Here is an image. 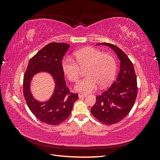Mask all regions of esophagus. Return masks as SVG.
I'll list each match as a JSON object with an SVG mask.
<instances>
[{
    "mask_svg": "<svg viewBox=\"0 0 160 160\" xmlns=\"http://www.w3.org/2000/svg\"><path fill=\"white\" fill-rule=\"evenodd\" d=\"M86 97H87L86 95H81V94H79V99L84 98H86Z\"/></svg>",
    "mask_w": 160,
    "mask_h": 160,
    "instance_id": "34e87169",
    "label": "esophagus"
}]
</instances>
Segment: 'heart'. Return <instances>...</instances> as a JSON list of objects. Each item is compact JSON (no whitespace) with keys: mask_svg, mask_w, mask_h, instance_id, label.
<instances>
[{"mask_svg":"<svg viewBox=\"0 0 160 160\" xmlns=\"http://www.w3.org/2000/svg\"><path fill=\"white\" fill-rule=\"evenodd\" d=\"M74 59L67 57L62 61L64 74L71 81H77L79 77L80 67L86 66L87 75L75 85V90L83 94H88L98 89L99 85L105 87L113 80L116 71L114 58L102 53L93 47H85L74 52Z\"/></svg>","mask_w":160,"mask_h":160,"instance_id":"b5f03b06","label":"heart"}]
</instances>
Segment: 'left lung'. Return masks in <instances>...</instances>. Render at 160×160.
<instances>
[{
  "mask_svg": "<svg viewBox=\"0 0 160 160\" xmlns=\"http://www.w3.org/2000/svg\"><path fill=\"white\" fill-rule=\"evenodd\" d=\"M97 45L108 46L120 61L117 78L108 90L96 97L95 104L91 109L95 118L109 125L122 121L132 109L138 94L137 78L132 61L119 47L108 42Z\"/></svg>",
  "mask_w": 160,
  "mask_h": 160,
  "instance_id": "obj_1",
  "label": "left lung"
}]
</instances>
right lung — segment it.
<instances>
[{"instance_id":"1","label":"right lung","mask_w":160,"mask_h":160,"mask_svg":"<svg viewBox=\"0 0 160 160\" xmlns=\"http://www.w3.org/2000/svg\"><path fill=\"white\" fill-rule=\"evenodd\" d=\"M70 45L63 42H51L32 57L24 75L23 95L31 112L41 122L51 125H59L69 117L78 95L70 93L67 88L61 63ZM47 72L55 82L50 98L41 102L33 98L30 85L32 77Z\"/></svg>"}]
</instances>
